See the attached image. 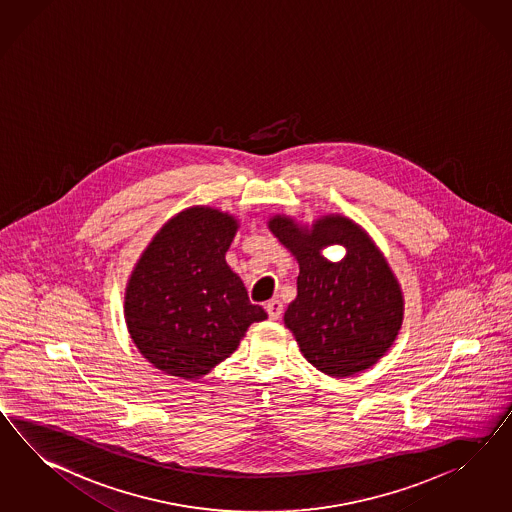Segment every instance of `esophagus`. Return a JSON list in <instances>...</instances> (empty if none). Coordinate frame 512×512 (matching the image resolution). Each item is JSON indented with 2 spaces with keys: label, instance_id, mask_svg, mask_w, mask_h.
I'll return each instance as SVG.
<instances>
[{
  "label": "esophagus",
  "instance_id": "esophagus-1",
  "mask_svg": "<svg viewBox=\"0 0 512 512\" xmlns=\"http://www.w3.org/2000/svg\"><path fill=\"white\" fill-rule=\"evenodd\" d=\"M264 307H266L268 317L272 318V320H277V318L281 317V313H283V304L279 300H270Z\"/></svg>",
  "mask_w": 512,
  "mask_h": 512
}]
</instances>
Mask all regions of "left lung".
I'll use <instances>...</instances> for the list:
<instances>
[{
    "mask_svg": "<svg viewBox=\"0 0 512 512\" xmlns=\"http://www.w3.org/2000/svg\"><path fill=\"white\" fill-rule=\"evenodd\" d=\"M268 227L300 264L298 296L283 320L305 360L335 378L373 367L395 343L404 315L401 285L382 251L358 223L337 214L311 227L277 214ZM332 243L347 249L339 264L321 255Z\"/></svg>",
    "mask_w": 512,
    "mask_h": 512,
    "instance_id": "left-lung-1",
    "label": "left lung"
}]
</instances>
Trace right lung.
Returning <instances> with one entry per match:
<instances>
[{
	"label": "right lung",
	"mask_w": 512,
	"mask_h": 512,
	"mask_svg": "<svg viewBox=\"0 0 512 512\" xmlns=\"http://www.w3.org/2000/svg\"><path fill=\"white\" fill-rule=\"evenodd\" d=\"M236 229L227 212L186 208L141 253L126 285V328L156 369L186 380L210 373L268 318L225 263Z\"/></svg>",
	"instance_id": "add662e5"
}]
</instances>
